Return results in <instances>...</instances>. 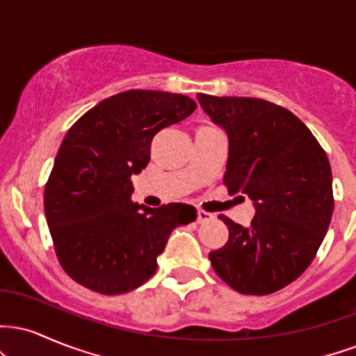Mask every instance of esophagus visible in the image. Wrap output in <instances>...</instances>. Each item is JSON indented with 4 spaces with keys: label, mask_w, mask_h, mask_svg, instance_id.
<instances>
[{
    "label": "esophagus",
    "mask_w": 356,
    "mask_h": 356,
    "mask_svg": "<svg viewBox=\"0 0 356 356\" xmlns=\"http://www.w3.org/2000/svg\"><path fill=\"white\" fill-rule=\"evenodd\" d=\"M214 219V216L211 212L204 211V209H197V222H209V220Z\"/></svg>",
    "instance_id": "1"
}]
</instances>
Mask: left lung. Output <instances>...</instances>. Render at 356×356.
I'll list each match as a JSON object with an SVG mask.
<instances>
[{"label": "left lung", "mask_w": 356, "mask_h": 356, "mask_svg": "<svg viewBox=\"0 0 356 356\" xmlns=\"http://www.w3.org/2000/svg\"><path fill=\"white\" fill-rule=\"evenodd\" d=\"M229 137L224 186L256 207L251 226L219 216L229 239L209 252L216 275L241 295H271L312 264L332 220V167L295 113L268 100L197 93Z\"/></svg>", "instance_id": "obj_1"}]
</instances>
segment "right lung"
<instances>
[{
  "instance_id": "obj_1",
  "label": "right lung",
  "mask_w": 356,
  "mask_h": 356,
  "mask_svg": "<svg viewBox=\"0 0 356 356\" xmlns=\"http://www.w3.org/2000/svg\"><path fill=\"white\" fill-rule=\"evenodd\" d=\"M195 107L181 93L127 90L70 127L44 186V216L73 281L102 295L132 291L155 273L174 227L197 218L187 204L132 201V175L149 164L152 138Z\"/></svg>"
}]
</instances>
